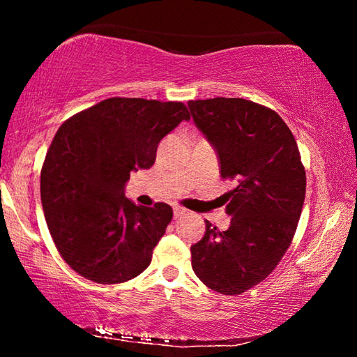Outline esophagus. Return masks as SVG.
<instances>
[{
    "instance_id": "obj_1",
    "label": "esophagus",
    "mask_w": 357,
    "mask_h": 357,
    "mask_svg": "<svg viewBox=\"0 0 357 357\" xmlns=\"http://www.w3.org/2000/svg\"><path fill=\"white\" fill-rule=\"evenodd\" d=\"M187 213H189V211L184 209V208H181V206H174V208H173V215H174V219H181V217L185 215Z\"/></svg>"
}]
</instances>
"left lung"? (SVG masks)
Listing matches in <instances>:
<instances>
[{"label": "left lung", "instance_id": "8db88e82", "mask_svg": "<svg viewBox=\"0 0 357 357\" xmlns=\"http://www.w3.org/2000/svg\"><path fill=\"white\" fill-rule=\"evenodd\" d=\"M193 123L213 144L220 176L234 189L223 195L231 222L220 231L206 220L190 247L192 269L222 294L258 285L291 244L305 198V170L291 130L268 107L239 98L190 100Z\"/></svg>", "mask_w": 357, "mask_h": 357}]
</instances>
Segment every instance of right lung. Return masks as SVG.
I'll return each instance as SVG.
<instances>
[{
	"mask_svg": "<svg viewBox=\"0 0 357 357\" xmlns=\"http://www.w3.org/2000/svg\"><path fill=\"white\" fill-rule=\"evenodd\" d=\"M189 119L183 102L112 98L61 124L42 165L40 200L53 243L75 273L112 285L148 268L173 209L137 206L124 187Z\"/></svg>",
	"mask_w": 357,
	"mask_h": 357,
	"instance_id": "obj_1",
	"label": "right lung"
}]
</instances>
